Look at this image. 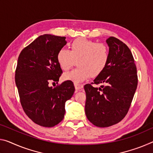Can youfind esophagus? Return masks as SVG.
Wrapping results in <instances>:
<instances>
[{
	"mask_svg": "<svg viewBox=\"0 0 153 153\" xmlns=\"http://www.w3.org/2000/svg\"><path fill=\"white\" fill-rule=\"evenodd\" d=\"M74 86H75V88H76V91H79V90L82 89L84 86L82 84H74Z\"/></svg>",
	"mask_w": 153,
	"mask_h": 153,
	"instance_id": "obj_1",
	"label": "esophagus"
}]
</instances>
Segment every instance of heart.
<instances>
[{
    "mask_svg": "<svg viewBox=\"0 0 153 153\" xmlns=\"http://www.w3.org/2000/svg\"><path fill=\"white\" fill-rule=\"evenodd\" d=\"M71 50L60 49L56 59L60 67L68 71L77 60V68L65 74V80L79 84L92 77L102 74L110 59V51L104 43H97L84 37L75 39L71 44Z\"/></svg>",
    "mask_w": 153,
    "mask_h": 153,
    "instance_id": "obj_1",
    "label": "heart"
}]
</instances>
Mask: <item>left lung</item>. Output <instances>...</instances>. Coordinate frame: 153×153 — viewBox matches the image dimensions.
<instances>
[{
  "instance_id": "obj_1",
  "label": "left lung",
  "mask_w": 153,
  "mask_h": 153,
  "mask_svg": "<svg viewBox=\"0 0 153 153\" xmlns=\"http://www.w3.org/2000/svg\"><path fill=\"white\" fill-rule=\"evenodd\" d=\"M106 43L110 59L102 74L93 80L94 84L105 86H84L86 116L99 127H110L123 119L137 86V68L129 48L114 37H109Z\"/></svg>"
}]
</instances>
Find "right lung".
<instances>
[{
  "mask_svg": "<svg viewBox=\"0 0 153 153\" xmlns=\"http://www.w3.org/2000/svg\"><path fill=\"white\" fill-rule=\"evenodd\" d=\"M65 38L41 35L22 50L18 59L15 81L21 105L29 118L42 127H54L62 120L65 102L75 91L71 81L56 88L49 85L59 82L62 73L56 56L66 45Z\"/></svg>",
  "mask_w": 153,
  "mask_h": 153,
  "instance_id": "right-lung-1",
  "label": "right lung"
}]
</instances>
